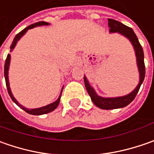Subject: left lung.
Segmentation results:
<instances>
[{"instance_id": "left-lung-1", "label": "left lung", "mask_w": 154, "mask_h": 154, "mask_svg": "<svg viewBox=\"0 0 154 154\" xmlns=\"http://www.w3.org/2000/svg\"><path fill=\"white\" fill-rule=\"evenodd\" d=\"M108 21H109L108 25H109V32L120 33L122 35H123L124 37H126L133 45L134 50L135 51V56H136L137 67H138V70H139L140 73V81L139 84L135 87V89L128 95L122 96V97H117V98H102L96 93L95 90L89 84L86 76H84V82H85L86 91L88 92L89 96L91 97L92 101L96 106H98V108L103 109L123 108V107L127 106L128 104L131 103L139 92L140 87L141 86V84L144 80V78H145L146 73L143 49L139 43V40L137 38L135 33L134 32V31L130 27L123 25L122 23L119 22V21L112 20V19H108Z\"/></svg>"}]
</instances>
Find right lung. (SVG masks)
Returning a JSON list of instances; mask_svg holds the SVG:
<instances>
[{"instance_id": "right-lung-1", "label": "right lung", "mask_w": 154, "mask_h": 154, "mask_svg": "<svg viewBox=\"0 0 154 154\" xmlns=\"http://www.w3.org/2000/svg\"><path fill=\"white\" fill-rule=\"evenodd\" d=\"M48 25H50L49 23H47V22H45V21H39V22H37V23H35V24H32V25H31V26H27L26 28H25L24 30H22L20 32H19L16 36H15L14 39V41H13V43H12V45H11V47H10V49H11V51L14 50V48L15 47V45L17 44V42L20 39V38L25 34V33L27 31L29 30V29H32V28H34V27L36 26H48ZM10 59H11V56H10V54L8 55L7 56V59H6V62H5V66H4V76H5V80H6V85H7V88H8V92L9 96L11 97L12 98V100L19 107H20L21 109H24L26 112L27 113H29V114H31V115H36V116H39V115H44V114H47V113H50L51 111H53L54 109H56V107L58 106V104H59V102H60V98H61V95H62V89H63V87H62V91H61V94H60V96H59V98H57V100L55 101L54 103H50V104H48V105H46V106H44V107H41V108H37V109H26V107H24L23 105H21L20 103H19V102L16 100L14 97V95H13V93L11 92V89H10V86H9V80H8V69H9V64H10Z\"/></svg>"}]
</instances>
